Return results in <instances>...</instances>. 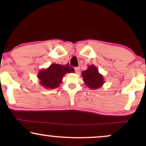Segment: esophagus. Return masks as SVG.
<instances>
[{"instance_id":"esophagus-1","label":"esophagus","mask_w":146,"mask_h":146,"mask_svg":"<svg viewBox=\"0 0 146 146\" xmlns=\"http://www.w3.org/2000/svg\"><path fill=\"white\" fill-rule=\"evenodd\" d=\"M75 73H78L79 72H80V67H75Z\"/></svg>"}]
</instances>
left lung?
Instances as JSON below:
<instances>
[{"mask_svg": "<svg viewBox=\"0 0 146 146\" xmlns=\"http://www.w3.org/2000/svg\"><path fill=\"white\" fill-rule=\"evenodd\" d=\"M82 77L86 86L92 89L100 88L104 84L103 76L99 73L98 69L94 65H90L86 70L82 71Z\"/></svg>", "mask_w": 146, "mask_h": 146, "instance_id": "1", "label": "left lung"}]
</instances>
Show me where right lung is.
Listing matches in <instances>:
<instances>
[{"label":"right lung","instance_id":"1","mask_svg":"<svg viewBox=\"0 0 146 146\" xmlns=\"http://www.w3.org/2000/svg\"><path fill=\"white\" fill-rule=\"evenodd\" d=\"M74 71V68L68 64L66 65L53 64L46 69L40 71L38 78L42 86L53 89L59 86L64 75L66 73H73Z\"/></svg>","mask_w":146,"mask_h":146}]
</instances>
